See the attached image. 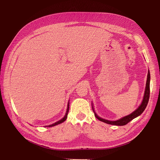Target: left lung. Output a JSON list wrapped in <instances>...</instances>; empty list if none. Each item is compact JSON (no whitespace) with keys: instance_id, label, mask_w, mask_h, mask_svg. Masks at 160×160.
Instances as JSON below:
<instances>
[{"instance_id":"obj_1","label":"left lung","mask_w":160,"mask_h":160,"mask_svg":"<svg viewBox=\"0 0 160 160\" xmlns=\"http://www.w3.org/2000/svg\"><path fill=\"white\" fill-rule=\"evenodd\" d=\"M150 80H151V75H150V71L148 70V75H147V80H146L144 95V98H143V100H142V102L141 103V105H140L138 108H137L134 112H132L131 114L123 117L122 118L117 120V121H109V120H106L105 119L101 118L100 117L97 115V113L94 112V108L92 106V110H93V112H94V116H95L96 118L98 119L99 121L106 123L108 124H111V125H115V126H124L127 124V123L130 122L131 120L136 118V117H138V116L141 115V114L144 111L146 106H147V104L149 100V97H150Z\"/></svg>"}]
</instances>
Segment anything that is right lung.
<instances>
[{
	"mask_svg": "<svg viewBox=\"0 0 160 160\" xmlns=\"http://www.w3.org/2000/svg\"><path fill=\"white\" fill-rule=\"evenodd\" d=\"M68 112H69V102H68V108H67V110H66V115H65V116H64L63 118V119H61V120H59V121H58V122H55L54 123H52V124H51V125H49V126H47V127H52V126H57V125H58V124H59V123H63V122L66 121V119H67Z\"/></svg>",
	"mask_w": 160,
	"mask_h": 160,
	"instance_id": "obj_1",
	"label": "right lung"
}]
</instances>
